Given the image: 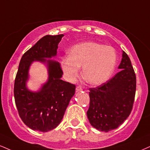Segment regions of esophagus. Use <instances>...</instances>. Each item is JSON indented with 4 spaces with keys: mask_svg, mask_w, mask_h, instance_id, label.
I'll list each match as a JSON object with an SVG mask.
<instances>
[{
    "mask_svg": "<svg viewBox=\"0 0 150 150\" xmlns=\"http://www.w3.org/2000/svg\"><path fill=\"white\" fill-rule=\"evenodd\" d=\"M76 91H82V86H80V85L77 86H76Z\"/></svg>",
    "mask_w": 150,
    "mask_h": 150,
    "instance_id": "esophagus-1",
    "label": "esophagus"
}]
</instances>
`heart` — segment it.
Instances as JSON below:
<instances>
[{
	"label": "heart",
	"instance_id": "heart-1",
	"mask_svg": "<svg viewBox=\"0 0 150 150\" xmlns=\"http://www.w3.org/2000/svg\"><path fill=\"white\" fill-rule=\"evenodd\" d=\"M117 62V53L110 46L96 42H86L72 47L70 55L61 60L63 71L73 80L82 68V76L86 82L99 85L111 76Z\"/></svg>",
	"mask_w": 150,
	"mask_h": 150
}]
</instances>
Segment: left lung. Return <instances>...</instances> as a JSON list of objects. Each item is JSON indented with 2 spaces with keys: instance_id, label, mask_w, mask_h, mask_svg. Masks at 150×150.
<instances>
[{
  "instance_id": "8db88e82",
  "label": "left lung",
  "mask_w": 150,
  "mask_h": 150,
  "mask_svg": "<svg viewBox=\"0 0 150 150\" xmlns=\"http://www.w3.org/2000/svg\"><path fill=\"white\" fill-rule=\"evenodd\" d=\"M121 70L107 82L89 88L87 117L91 125L100 131L117 129L131 114L136 89V77L129 56L123 52L118 67Z\"/></svg>"
}]
</instances>
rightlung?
Here are the masks:
<instances>
[{
  "label": "right lung",
  "mask_w": 150,
  "mask_h": 150,
  "mask_svg": "<svg viewBox=\"0 0 150 150\" xmlns=\"http://www.w3.org/2000/svg\"><path fill=\"white\" fill-rule=\"evenodd\" d=\"M64 35H45L23 54L19 65L14 85V96L19 115L24 123L34 131L47 132L60 124L69 102L75 94V85L61 80V64L45 58L57 55L58 45ZM34 60L48 66V81L38 93L26 88L28 69Z\"/></svg>",
  "instance_id": "1"
}]
</instances>
